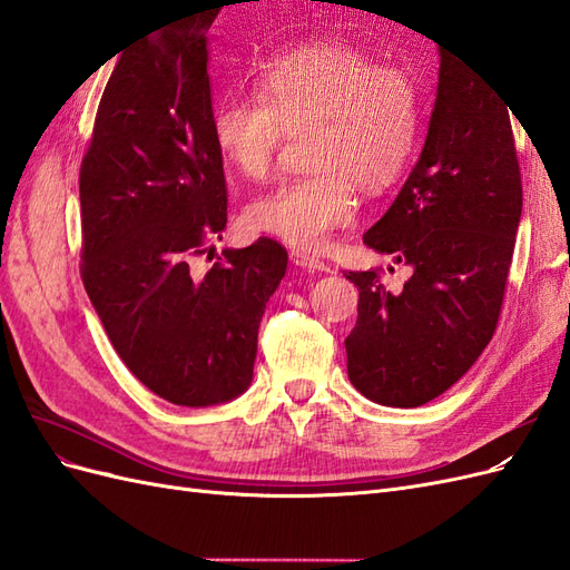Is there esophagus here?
I'll use <instances>...</instances> for the list:
<instances>
[{
    "label": "esophagus",
    "mask_w": 570,
    "mask_h": 570,
    "mask_svg": "<svg viewBox=\"0 0 570 570\" xmlns=\"http://www.w3.org/2000/svg\"><path fill=\"white\" fill-rule=\"evenodd\" d=\"M292 256V264L299 266V268H306V271H327V264L323 262V258H318L316 254L306 252V249H292L289 252Z\"/></svg>",
    "instance_id": "esophagus-1"
}]
</instances>
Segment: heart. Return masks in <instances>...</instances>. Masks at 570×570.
<instances>
[{
  "label": "heart",
  "mask_w": 570,
  "mask_h": 570,
  "mask_svg": "<svg viewBox=\"0 0 570 570\" xmlns=\"http://www.w3.org/2000/svg\"><path fill=\"white\" fill-rule=\"evenodd\" d=\"M421 85L406 66L371 51L323 42L271 59L256 95L214 109V142L239 176L264 180L287 132L304 135L308 174L254 199L247 223L283 243L321 249L356 216L354 183L381 193L402 176L421 135Z\"/></svg>",
  "instance_id": "b5f03b06"
}]
</instances>
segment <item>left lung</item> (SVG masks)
<instances>
[{
	"label": "left lung",
	"instance_id": "obj_1",
	"mask_svg": "<svg viewBox=\"0 0 570 570\" xmlns=\"http://www.w3.org/2000/svg\"><path fill=\"white\" fill-rule=\"evenodd\" d=\"M440 55L421 159L364 235L371 249L406 262L411 278L390 289L383 268L347 273L358 287V318L344 340L347 373L383 406L428 404L488 347L523 209L511 107L454 51Z\"/></svg>",
	"mask_w": 570,
	"mask_h": 570
}]
</instances>
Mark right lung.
Listing matches in <instances>:
<instances>
[{"label":"right lung","mask_w":570,"mask_h":570,"mask_svg":"<svg viewBox=\"0 0 570 570\" xmlns=\"http://www.w3.org/2000/svg\"><path fill=\"white\" fill-rule=\"evenodd\" d=\"M209 0L120 55L80 164V275L128 371L161 400L209 406L243 394L258 323L287 252L271 237L195 258L228 223L214 142Z\"/></svg>","instance_id":"right-lung-1"}]
</instances>
